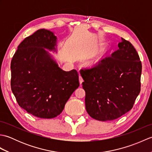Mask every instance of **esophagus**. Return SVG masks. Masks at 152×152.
Segmentation results:
<instances>
[{
    "label": "esophagus",
    "instance_id": "obj_1",
    "mask_svg": "<svg viewBox=\"0 0 152 152\" xmlns=\"http://www.w3.org/2000/svg\"><path fill=\"white\" fill-rule=\"evenodd\" d=\"M79 80H80V85L82 84V83L83 82V78H82V76H81V75H80L79 76Z\"/></svg>",
    "mask_w": 152,
    "mask_h": 152
}]
</instances>
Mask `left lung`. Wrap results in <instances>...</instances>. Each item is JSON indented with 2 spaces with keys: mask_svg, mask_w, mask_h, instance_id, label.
<instances>
[{
  "mask_svg": "<svg viewBox=\"0 0 152 152\" xmlns=\"http://www.w3.org/2000/svg\"><path fill=\"white\" fill-rule=\"evenodd\" d=\"M142 63L130 42L121 38L118 49L95 65L82 69L88 114L99 121H110L133 108L140 91Z\"/></svg>",
  "mask_w": 152,
  "mask_h": 152,
  "instance_id": "left-lung-1",
  "label": "left lung"
}]
</instances>
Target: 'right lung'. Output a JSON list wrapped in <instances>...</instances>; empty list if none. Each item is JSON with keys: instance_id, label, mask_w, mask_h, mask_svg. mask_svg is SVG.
Listing matches in <instances>:
<instances>
[{"instance_id": "1", "label": "right lung", "mask_w": 152, "mask_h": 152, "mask_svg": "<svg viewBox=\"0 0 152 152\" xmlns=\"http://www.w3.org/2000/svg\"><path fill=\"white\" fill-rule=\"evenodd\" d=\"M56 44L52 32L39 29L21 42L11 61V89L16 101L38 118L57 117L80 86L77 70H63L44 50L56 51Z\"/></svg>"}]
</instances>
